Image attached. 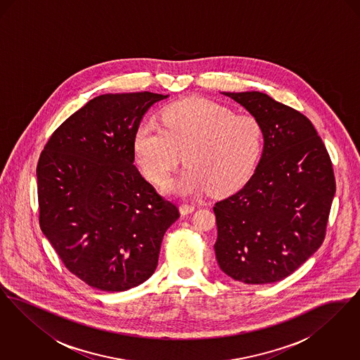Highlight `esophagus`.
<instances>
[{"label": "esophagus", "instance_id": "obj_1", "mask_svg": "<svg viewBox=\"0 0 360 360\" xmlns=\"http://www.w3.org/2000/svg\"><path fill=\"white\" fill-rule=\"evenodd\" d=\"M194 209H195V206L193 205V204H182V205L179 206L181 214H184V216L191 213V212H194Z\"/></svg>", "mask_w": 360, "mask_h": 360}]
</instances>
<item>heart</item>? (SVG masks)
Returning <instances> with one entry per match:
<instances>
[{"mask_svg":"<svg viewBox=\"0 0 360 360\" xmlns=\"http://www.w3.org/2000/svg\"><path fill=\"white\" fill-rule=\"evenodd\" d=\"M263 141L259 121L235 115L223 103L191 97L167 105L162 124L141 121L135 132L140 169L156 185H165L182 154L188 169L172 190L188 195L209 188L224 194L247 179Z\"/></svg>","mask_w":360,"mask_h":360,"instance_id":"1","label":"heart"}]
</instances>
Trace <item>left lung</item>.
<instances>
[{"label":"left lung","mask_w":360,"mask_h":360,"mask_svg":"<svg viewBox=\"0 0 360 360\" xmlns=\"http://www.w3.org/2000/svg\"><path fill=\"white\" fill-rule=\"evenodd\" d=\"M260 124L263 153L248 182L216 202L214 252L224 273L248 285L278 282L326 239L336 182L313 124L260 91L223 93Z\"/></svg>","instance_id":"left-lung-1"}]
</instances>
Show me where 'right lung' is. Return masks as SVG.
<instances>
[{
	"label": "right lung",
	"mask_w": 360,
	"mask_h": 360,
	"mask_svg": "<svg viewBox=\"0 0 360 360\" xmlns=\"http://www.w3.org/2000/svg\"><path fill=\"white\" fill-rule=\"evenodd\" d=\"M169 96L103 94L55 129L39 158V224L70 273L103 291L154 274L179 210L139 172L135 132Z\"/></svg>",
	"instance_id": "obj_1"
}]
</instances>
